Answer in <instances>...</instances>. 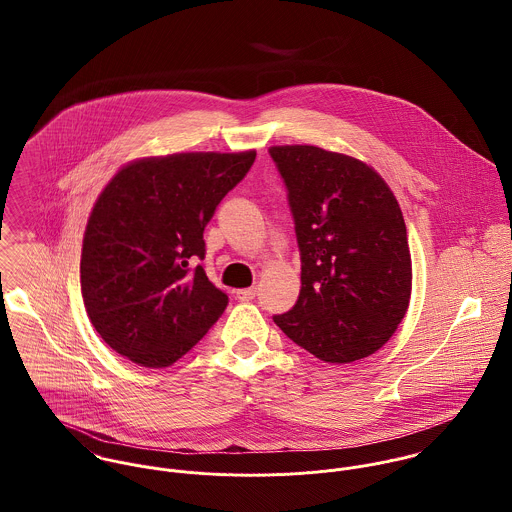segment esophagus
I'll list each match as a JSON object with an SVG mask.
<instances>
[{"label":"esophagus","instance_id":"34e87169","mask_svg":"<svg viewBox=\"0 0 512 512\" xmlns=\"http://www.w3.org/2000/svg\"><path fill=\"white\" fill-rule=\"evenodd\" d=\"M236 295V299H240V301H252L254 297H256V288H246V290H236L234 292Z\"/></svg>","mask_w":512,"mask_h":512}]
</instances>
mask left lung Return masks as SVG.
Returning <instances> with one entry per match:
<instances>
[{"label": "left lung", "mask_w": 512, "mask_h": 512, "mask_svg": "<svg viewBox=\"0 0 512 512\" xmlns=\"http://www.w3.org/2000/svg\"><path fill=\"white\" fill-rule=\"evenodd\" d=\"M270 157L288 191L301 258V290L274 323L325 363L378 351L404 319L412 260L402 211L366 163L315 146Z\"/></svg>", "instance_id": "8db88e82"}]
</instances>
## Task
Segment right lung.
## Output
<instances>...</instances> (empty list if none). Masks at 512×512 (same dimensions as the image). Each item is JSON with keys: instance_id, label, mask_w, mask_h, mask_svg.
Here are the masks:
<instances>
[{"instance_id": "add662e5", "label": "right lung", "mask_w": 512, "mask_h": 512, "mask_svg": "<svg viewBox=\"0 0 512 512\" xmlns=\"http://www.w3.org/2000/svg\"><path fill=\"white\" fill-rule=\"evenodd\" d=\"M256 151L175 153L120 169L82 242L80 288L98 335L136 365H173L219 321L228 295L205 274L203 232Z\"/></svg>"}]
</instances>
